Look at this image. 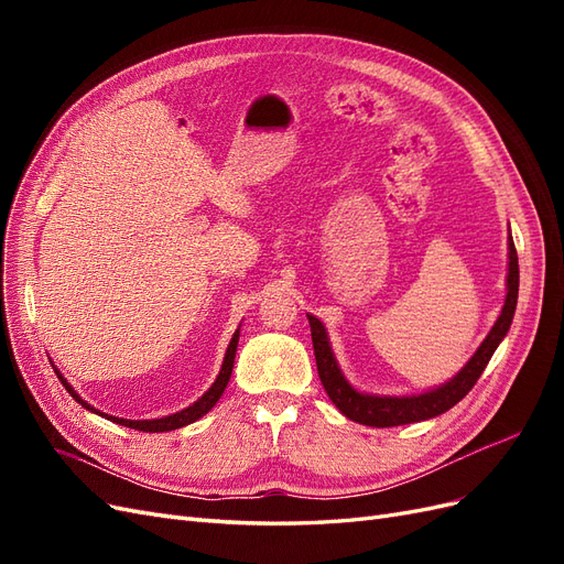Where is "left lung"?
Listing matches in <instances>:
<instances>
[{"label": "left lung", "instance_id": "obj_1", "mask_svg": "<svg viewBox=\"0 0 564 564\" xmlns=\"http://www.w3.org/2000/svg\"><path fill=\"white\" fill-rule=\"evenodd\" d=\"M508 294L503 311L494 324L487 338L482 340V346L477 348V352L470 357V362L460 369L456 377L440 386L431 392H423V395H409V398H379V395H362L357 392L340 373L334 352L329 348L327 332H324L322 322L313 315H308L311 322V336H313V350H315V362H317V373L319 381L327 390L329 400L338 406V412L348 416L350 421L373 425V429H390V425H404V423H414V421H425L445 414L447 409H452L456 402L464 400L468 395V390L477 383V379L482 377L485 367L489 365L494 350L503 340V336L510 329V322H513L516 315V305H518V286H520V268H518V251L513 240H508Z\"/></svg>", "mask_w": 564, "mask_h": 564}]
</instances>
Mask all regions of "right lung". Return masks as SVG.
Here are the masks:
<instances>
[{"mask_svg": "<svg viewBox=\"0 0 564 564\" xmlns=\"http://www.w3.org/2000/svg\"><path fill=\"white\" fill-rule=\"evenodd\" d=\"M237 340H240V329L235 332V336H232V340H230V346H228V350H226V360H224V367H220V373L216 377V381H214V386L204 392V395L193 404V406H187V409H183V412H178V414H172V416H164V419H152V421H129V419H117V416H108V414H100V412H96L94 406H89L87 402H84L77 392L67 386V381L61 377L58 373V379H61V383L65 386V390L70 392V395L82 404V406H87V409H91V412H96V414H100V416H106L108 421H115V423H119V425H127V429H133V431H143V433H164V431H176V429H183V425H187V423H193V421H197V419H202L204 414L209 412V409L218 402V398L224 395V390H226V386H228V381H230V373H232V365H235V350H237Z\"/></svg>", "mask_w": 564, "mask_h": 564, "instance_id": "right-lung-1", "label": "right lung"}]
</instances>
